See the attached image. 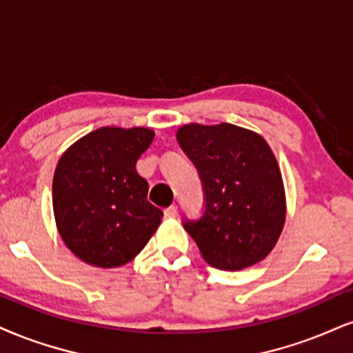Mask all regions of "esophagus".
I'll use <instances>...</instances> for the list:
<instances>
[{"label":"esophagus","mask_w":353,"mask_h":353,"mask_svg":"<svg viewBox=\"0 0 353 353\" xmlns=\"http://www.w3.org/2000/svg\"><path fill=\"white\" fill-rule=\"evenodd\" d=\"M163 212H165V216L170 217V219H173V217L178 216V208L175 206V204H172V206L165 208Z\"/></svg>","instance_id":"obj_1"}]
</instances>
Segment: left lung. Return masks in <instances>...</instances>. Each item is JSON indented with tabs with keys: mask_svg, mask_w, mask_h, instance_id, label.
Wrapping results in <instances>:
<instances>
[{
	"mask_svg": "<svg viewBox=\"0 0 353 353\" xmlns=\"http://www.w3.org/2000/svg\"><path fill=\"white\" fill-rule=\"evenodd\" d=\"M176 141L201 180L203 212L183 217V228L204 260L229 272L263 260L285 224V190L268 143L228 123L183 125Z\"/></svg>",
	"mask_w": 353,
	"mask_h": 353,
	"instance_id": "left-lung-1",
	"label": "left lung"
}]
</instances>
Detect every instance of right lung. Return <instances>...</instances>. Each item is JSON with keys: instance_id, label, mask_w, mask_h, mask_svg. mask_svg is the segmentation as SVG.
Masks as SVG:
<instances>
[{"instance_id": "obj_1", "label": "right lung", "mask_w": 353, "mask_h": 353, "mask_svg": "<svg viewBox=\"0 0 353 353\" xmlns=\"http://www.w3.org/2000/svg\"><path fill=\"white\" fill-rule=\"evenodd\" d=\"M154 141L145 128H103L59 160L54 214L60 236L83 262L121 267L141 252L163 212L147 201L149 183L136 163Z\"/></svg>"}]
</instances>
